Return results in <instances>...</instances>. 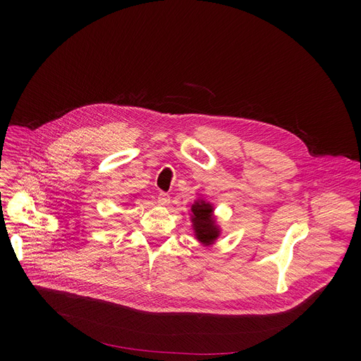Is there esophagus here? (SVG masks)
Listing matches in <instances>:
<instances>
[{
	"label": "esophagus",
	"mask_w": 361,
	"mask_h": 361,
	"mask_svg": "<svg viewBox=\"0 0 361 361\" xmlns=\"http://www.w3.org/2000/svg\"><path fill=\"white\" fill-rule=\"evenodd\" d=\"M157 201H159L160 205H167V204H170V194L161 191V192L159 194V197H157Z\"/></svg>",
	"instance_id": "esophagus-1"
}]
</instances>
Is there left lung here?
Returning <instances> with one entry per match:
<instances>
[{"label": "left lung", "mask_w": 361, "mask_h": 361, "mask_svg": "<svg viewBox=\"0 0 361 361\" xmlns=\"http://www.w3.org/2000/svg\"><path fill=\"white\" fill-rule=\"evenodd\" d=\"M192 212V227L198 241L202 244H212L219 237L220 231L213 219V207L212 204L202 200L195 201L191 207Z\"/></svg>", "instance_id": "obj_1"}]
</instances>
